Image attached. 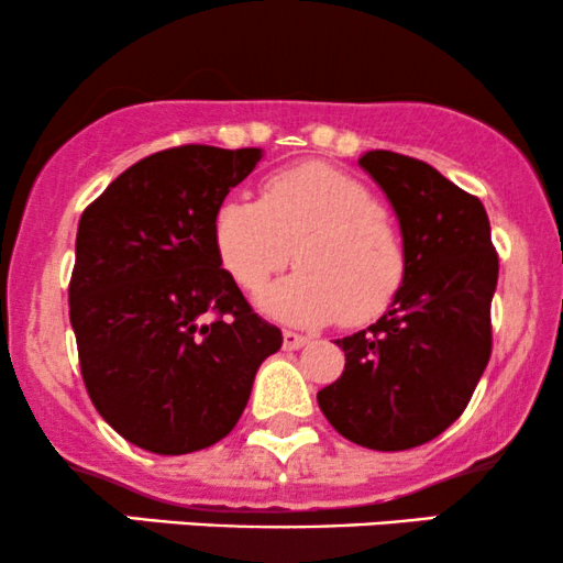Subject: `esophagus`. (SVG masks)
<instances>
[{
	"label": "esophagus",
	"mask_w": 563,
	"mask_h": 563,
	"mask_svg": "<svg viewBox=\"0 0 563 563\" xmlns=\"http://www.w3.org/2000/svg\"><path fill=\"white\" fill-rule=\"evenodd\" d=\"M309 344V335H301L296 331H286L283 333V349H288V352H294V349H301Z\"/></svg>",
	"instance_id": "1"
}]
</instances>
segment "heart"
<instances>
[{"mask_svg":"<svg viewBox=\"0 0 563 563\" xmlns=\"http://www.w3.org/2000/svg\"><path fill=\"white\" fill-rule=\"evenodd\" d=\"M211 232L219 262L243 290L264 288L296 256L299 269L260 296L264 312L288 325L367 322L405 280L402 238L376 192L322 161L269 174L260 200L228 196Z\"/></svg>","mask_w":563,"mask_h":563,"instance_id":"1","label":"heart"}]
</instances>
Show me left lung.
<instances>
[{
	"instance_id": "obj_1",
	"label": "left lung",
	"mask_w": 563,
	"mask_h": 563,
	"mask_svg": "<svg viewBox=\"0 0 563 563\" xmlns=\"http://www.w3.org/2000/svg\"><path fill=\"white\" fill-rule=\"evenodd\" d=\"M360 166L397 214L405 280L384 318L335 341L346 365L318 405L349 442L397 452L466 410L493 352L497 254L482 200L434 166L391 151H367Z\"/></svg>"
}]
</instances>
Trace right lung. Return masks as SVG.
<instances>
[{
    "instance_id": "add662e5",
    "label": "right lung",
    "mask_w": 563,
    "mask_h": 563,
    "mask_svg": "<svg viewBox=\"0 0 563 563\" xmlns=\"http://www.w3.org/2000/svg\"><path fill=\"white\" fill-rule=\"evenodd\" d=\"M260 158V147L153 153L79 219L68 303L84 386L126 442L156 455L228 437L283 344L222 269L211 232Z\"/></svg>"
}]
</instances>
